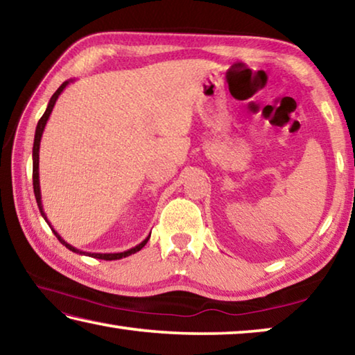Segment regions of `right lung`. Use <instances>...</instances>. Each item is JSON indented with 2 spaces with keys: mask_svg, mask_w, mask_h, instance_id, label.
Masks as SVG:
<instances>
[{
  "mask_svg": "<svg viewBox=\"0 0 355 355\" xmlns=\"http://www.w3.org/2000/svg\"><path fill=\"white\" fill-rule=\"evenodd\" d=\"M70 83H73V80L64 81V83L61 84V86H59L58 91H56L55 94H53V97L50 98V101H48V106H46V110H45V112H44V116L40 117L37 127H35V135H34V146H33V186H34V196H35V200H37V207H39V209H40L42 218H44V219L46 220V224L50 225V227H51V224H50V222H48V218H46V214H45V211H44V205H42L40 182H39V148H40V139H42V135H44L46 120L50 119V114H51V111H53V107H55V105H56V100L59 98V95H61V92L64 91L65 87L69 86ZM51 230H53V233H55L59 241H61V244H64L65 248H67L69 250L76 252V254H80V255H89V257L98 258V260H120V258H125V257H128V255H131V254H136V252H139V250L144 248V245L147 244L148 239H150V235H148L146 239H144V241H142L141 244L135 245L133 249H128V250H123V252H116V254H92V252H84V250H80V249L73 248V245L69 244L67 241H65V239H62V236L59 235V233L55 230V228L51 227Z\"/></svg>",
  "mask_w": 355,
  "mask_h": 355,
  "instance_id": "obj_1",
  "label": "right lung"
}]
</instances>
